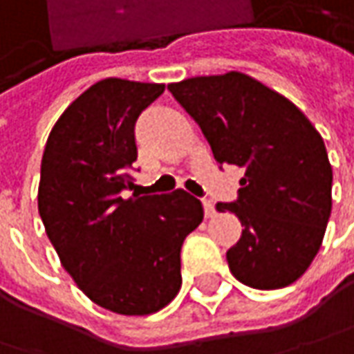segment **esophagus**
Returning a JSON list of instances; mask_svg holds the SVG:
<instances>
[{
  "instance_id": "esophagus-1",
  "label": "esophagus",
  "mask_w": 354,
  "mask_h": 354,
  "mask_svg": "<svg viewBox=\"0 0 354 354\" xmlns=\"http://www.w3.org/2000/svg\"><path fill=\"white\" fill-rule=\"evenodd\" d=\"M202 206H204V216L206 218H214L216 216V208H214V204H212V200H202Z\"/></svg>"
}]
</instances>
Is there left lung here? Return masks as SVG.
Here are the masks:
<instances>
[{
  "mask_svg": "<svg viewBox=\"0 0 354 354\" xmlns=\"http://www.w3.org/2000/svg\"><path fill=\"white\" fill-rule=\"evenodd\" d=\"M168 90L196 120L218 164L244 168L239 200L218 202L244 226L226 260L259 290L299 281L322 244L333 208V168L321 134L279 92L240 72L198 75Z\"/></svg>",
  "mask_w": 354,
  "mask_h": 354,
  "instance_id": "8db88e82",
  "label": "left lung"
}]
</instances>
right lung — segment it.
I'll return each instance as SVG.
<instances>
[{
  "instance_id": "1",
  "label": "right lung",
  "mask_w": 354,
  "mask_h": 354,
  "mask_svg": "<svg viewBox=\"0 0 354 354\" xmlns=\"http://www.w3.org/2000/svg\"><path fill=\"white\" fill-rule=\"evenodd\" d=\"M164 84L95 82L50 132L37 190L46 234L82 292L118 315L158 313L182 286L180 250L204 218L200 200L126 194L136 184L134 126Z\"/></svg>"
}]
</instances>
